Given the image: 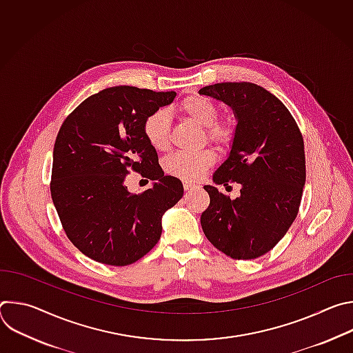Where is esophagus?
I'll return each instance as SVG.
<instances>
[{"mask_svg": "<svg viewBox=\"0 0 353 353\" xmlns=\"http://www.w3.org/2000/svg\"><path fill=\"white\" fill-rule=\"evenodd\" d=\"M183 187H184L185 191H191V190H194V188H199L198 184H194V183H191V181H184V183H183Z\"/></svg>", "mask_w": 353, "mask_h": 353, "instance_id": "obj_1", "label": "esophagus"}]
</instances>
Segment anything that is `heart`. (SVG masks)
Segmentation results:
<instances>
[{
	"label": "heart",
	"instance_id": "heart-1",
	"mask_svg": "<svg viewBox=\"0 0 353 353\" xmlns=\"http://www.w3.org/2000/svg\"><path fill=\"white\" fill-rule=\"evenodd\" d=\"M179 110L205 128L207 139L216 146L229 148L234 139L236 128L230 120L218 119L219 110L211 99L191 94L184 97ZM142 132L148 143L154 149L163 152L170 145V117L165 109L150 113L142 124ZM215 163V154L211 149L198 152H174L163 161V169L168 174L184 181H196Z\"/></svg>",
	"mask_w": 353,
	"mask_h": 353
}]
</instances>
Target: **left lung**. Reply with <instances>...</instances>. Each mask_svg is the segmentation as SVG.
Instances as JSON below:
<instances>
[{
	"label": "left lung",
	"mask_w": 353,
	"mask_h": 353,
	"mask_svg": "<svg viewBox=\"0 0 353 353\" xmlns=\"http://www.w3.org/2000/svg\"><path fill=\"white\" fill-rule=\"evenodd\" d=\"M199 93L222 100L234 113L230 154L214 181L241 185L236 199L204 185L211 201L201 226L226 256L259 259L278 244L297 216L306 181L303 137L281 100L256 83L222 82Z\"/></svg>",
	"instance_id": "1"
}]
</instances>
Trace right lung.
Wrapping results in <instances>:
<instances>
[{
  "label": "right lung",
  "mask_w": 353,
  "mask_h": 353,
  "mask_svg": "<svg viewBox=\"0 0 353 353\" xmlns=\"http://www.w3.org/2000/svg\"><path fill=\"white\" fill-rule=\"evenodd\" d=\"M174 97L173 90L113 86L85 99L64 120L50 192L67 237L86 257L124 267L159 241L162 216L183 196V184L165 176L142 124ZM131 170L154 185L130 193L123 181Z\"/></svg>",
  "instance_id": "add662e5"
}]
</instances>
